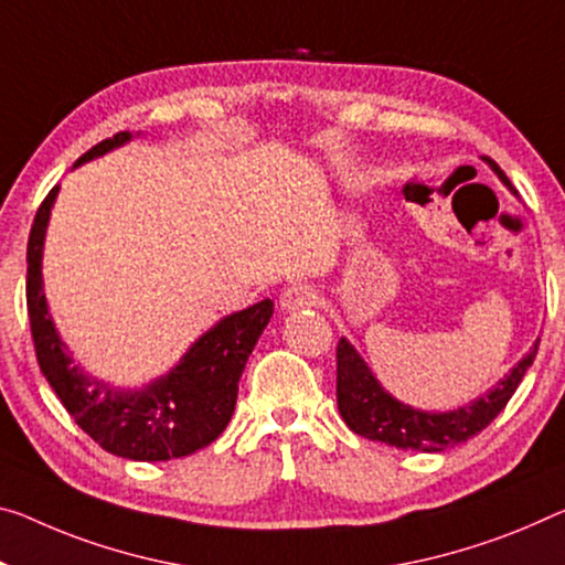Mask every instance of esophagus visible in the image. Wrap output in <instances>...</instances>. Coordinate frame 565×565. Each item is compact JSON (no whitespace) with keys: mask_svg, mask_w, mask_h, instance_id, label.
Returning <instances> with one entry per match:
<instances>
[{"mask_svg":"<svg viewBox=\"0 0 565 565\" xmlns=\"http://www.w3.org/2000/svg\"><path fill=\"white\" fill-rule=\"evenodd\" d=\"M280 306L282 310H302V308L318 306V292L306 282H292L290 288H285Z\"/></svg>","mask_w":565,"mask_h":565,"instance_id":"1","label":"esophagus"}]
</instances>
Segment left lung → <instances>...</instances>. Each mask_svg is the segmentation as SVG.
<instances>
[{"label":"left lung","mask_w":565,"mask_h":565,"mask_svg":"<svg viewBox=\"0 0 565 565\" xmlns=\"http://www.w3.org/2000/svg\"><path fill=\"white\" fill-rule=\"evenodd\" d=\"M490 167L510 186V181L500 171V167H494L492 161ZM535 353L537 343L490 394L477 398L470 406H462V409L447 414H429L412 409V406L388 396L379 386V381L373 379V373L363 363L361 355L353 351V345L345 338H341V343L335 349L338 412H341L343 422L355 434H361V437L371 441H384V445L398 449H416V452H441L445 447L462 445V441L472 439L475 434H480L494 416L505 409L510 396L515 394L518 384L523 381L525 371L531 369Z\"/></svg>","instance_id":"obj_1"}]
</instances>
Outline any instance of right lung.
<instances>
[{
  "label": "right lung",
  "instance_id": "right-lung-1",
  "mask_svg": "<svg viewBox=\"0 0 565 565\" xmlns=\"http://www.w3.org/2000/svg\"><path fill=\"white\" fill-rule=\"evenodd\" d=\"M128 138V131L106 138L85 151L77 163L116 149ZM55 196L57 186H52L34 214L28 239L30 331L40 371L45 373L52 392L77 427L116 457L167 462L212 445L232 419L239 376L257 338L270 323L273 300H259L247 310L220 320L189 349L177 369L138 392L113 388L90 379L75 366L73 355L60 341L42 290V242Z\"/></svg>",
  "mask_w": 565,
  "mask_h": 565
}]
</instances>
